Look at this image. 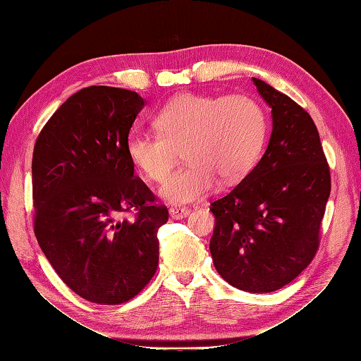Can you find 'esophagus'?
<instances>
[{"label":"esophagus","instance_id":"1","mask_svg":"<svg viewBox=\"0 0 361 361\" xmlns=\"http://www.w3.org/2000/svg\"><path fill=\"white\" fill-rule=\"evenodd\" d=\"M169 212H170V216L173 218V220H182V218L190 215V211L183 206H171Z\"/></svg>","mask_w":361,"mask_h":361}]
</instances>
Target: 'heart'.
<instances>
[{
  "mask_svg": "<svg viewBox=\"0 0 361 361\" xmlns=\"http://www.w3.org/2000/svg\"><path fill=\"white\" fill-rule=\"evenodd\" d=\"M157 134L133 133L126 152L149 180L162 182L183 150L187 166L162 185V199L195 202L211 192L216 179L236 182L255 167L267 140V116L243 94L174 96L154 117Z\"/></svg>",
  "mask_w": 361,
  "mask_h": 361,
  "instance_id": "heart-1",
  "label": "heart"
}]
</instances>
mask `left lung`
I'll use <instances>...</instances> for the list:
<instances>
[{
	"instance_id": "obj_1",
	"label": "left lung",
	"mask_w": 361,
	"mask_h": 361,
	"mask_svg": "<svg viewBox=\"0 0 361 361\" xmlns=\"http://www.w3.org/2000/svg\"><path fill=\"white\" fill-rule=\"evenodd\" d=\"M253 82L271 106V138L255 169L211 203L209 250L228 285L264 293L286 286L313 260L331 178L310 114L265 81Z\"/></svg>"
}]
</instances>
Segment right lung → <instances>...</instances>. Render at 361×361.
<instances>
[{
    "instance_id": "1",
    "label": "right lung",
    "mask_w": 361,
    "mask_h": 361,
    "mask_svg": "<svg viewBox=\"0 0 361 361\" xmlns=\"http://www.w3.org/2000/svg\"><path fill=\"white\" fill-rule=\"evenodd\" d=\"M143 106L135 92L85 87L51 116L32 152L37 243L59 277L97 304L134 298L158 268L169 211L134 176L126 152Z\"/></svg>"
}]
</instances>
